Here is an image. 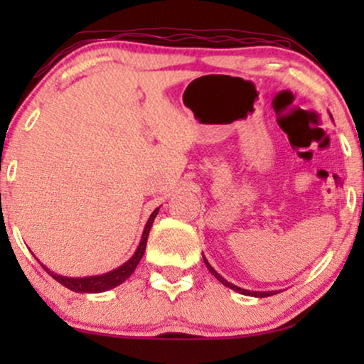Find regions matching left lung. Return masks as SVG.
Returning <instances> with one entry per match:
<instances>
[{"label": "left lung", "instance_id": "obj_1", "mask_svg": "<svg viewBox=\"0 0 364 364\" xmlns=\"http://www.w3.org/2000/svg\"><path fill=\"white\" fill-rule=\"evenodd\" d=\"M203 262H205V265H207V268H208V272H210L212 275L215 277L217 280L222 283V285L228 287V288H230V290H233V291H238V293H240V295H247V296H257V298H265V296H272V295H277V293H280V291H278V290H273V291H250V290H245V288H240V287L233 285V283H230V282H227L225 278H223V277L220 275V273H217L215 270H213V267L210 265V263L207 262L205 255H203Z\"/></svg>", "mask_w": 364, "mask_h": 364}]
</instances>
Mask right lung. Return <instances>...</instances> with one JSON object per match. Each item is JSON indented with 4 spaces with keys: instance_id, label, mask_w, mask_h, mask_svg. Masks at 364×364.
<instances>
[{
    "instance_id": "1",
    "label": "right lung",
    "mask_w": 364,
    "mask_h": 364,
    "mask_svg": "<svg viewBox=\"0 0 364 364\" xmlns=\"http://www.w3.org/2000/svg\"><path fill=\"white\" fill-rule=\"evenodd\" d=\"M157 213H159V207L151 213V217H149L146 227H144L141 242H139V247H137V250L134 252V255L129 258L126 263H122L121 267L114 268V270H111V272L102 273V275L73 278V277L58 275V273H54V272L49 270L48 267H44L43 263H41V267L49 273V275L54 278V280L59 282V283H61V285H64V287L69 288V290H73V291H77V293H101V291L112 290V288H116V287L121 285L122 282H126L127 278L132 275L134 270H136V267L139 265V262H141L144 252H146L149 232H151L154 218L157 217Z\"/></svg>"
}]
</instances>
